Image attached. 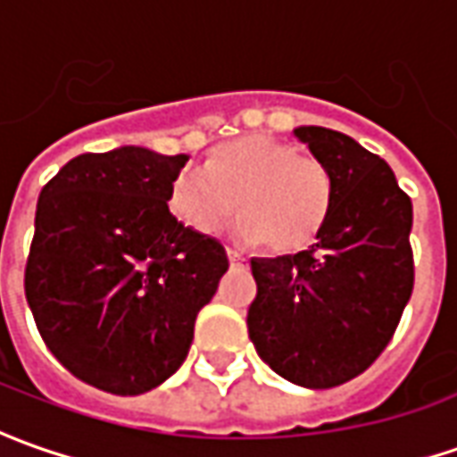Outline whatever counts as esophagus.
Returning a JSON list of instances; mask_svg holds the SVG:
<instances>
[{
  "label": "esophagus",
  "instance_id": "34e87169",
  "mask_svg": "<svg viewBox=\"0 0 457 457\" xmlns=\"http://www.w3.org/2000/svg\"><path fill=\"white\" fill-rule=\"evenodd\" d=\"M228 260L232 262V265H242V262H247V260H245L240 253H235V250H228Z\"/></svg>",
  "mask_w": 457,
  "mask_h": 457
}]
</instances>
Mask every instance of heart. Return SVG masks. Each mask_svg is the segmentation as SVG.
<instances>
[{
    "label": "heart",
    "instance_id": "1",
    "mask_svg": "<svg viewBox=\"0 0 457 457\" xmlns=\"http://www.w3.org/2000/svg\"><path fill=\"white\" fill-rule=\"evenodd\" d=\"M170 210L200 235H217L240 212L237 235L270 253H300L318 240L333 204L325 164L272 135H245L185 167L170 185Z\"/></svg>",
    "mask_w": 457,
    "mask_h": 457
}]
</instances>
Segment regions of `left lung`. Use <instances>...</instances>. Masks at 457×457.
<instances>
[{
  "label": "left lung",
  "instance_id": "obj_1",
  "mask_svg": "<svg viewBox=\"0 0 457 457\" xmlns=\"http://www.w3.org/2000/svg\"><path fill=\"white\" fill-rule=\"evenodd\" d=\"M333 182L318 242L253 257L247 333L257 355L300 387H335L370 368L412 293V204L385 160L328 127H295Z\"/></svg>",
  "mask_w": 457,
  "mask_h": 457
}]
</instances>
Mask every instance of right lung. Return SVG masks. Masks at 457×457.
Segmentation results:
<instances>
[{
    "instance_id": "1",
    "label": "right lung",
    "mask_w": 457,
    "mask_h": 457,
    "mask_svg": "<svg viewBox=\"0 0 457 457\" xmlns=\"http://www.w3.org/2000/svg\"><path fill=\"white\" fill-rule=\"evenodd\" d=\"M187 160L137 145L87 152L39 192L27 303L52 355L114 395L147 393L179 370L197 312L229 268L215 237L167 207Z\"/></svg>"
}]
</instances>
